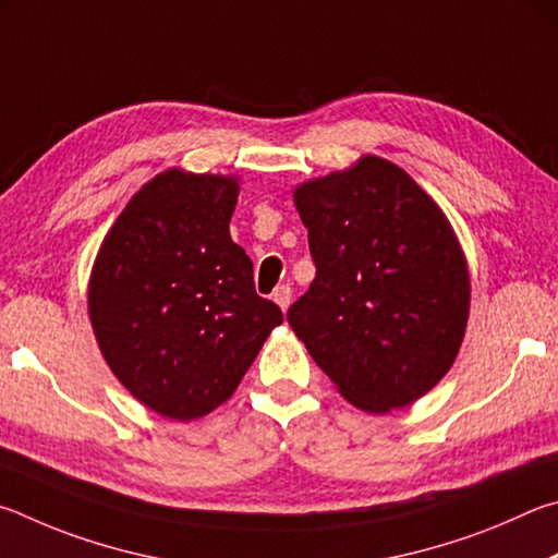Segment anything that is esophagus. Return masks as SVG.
Returning <instances> with one entry per match:
<instances>
[{"mask_svg": "<svg viewBox=\"0 0 558 558\" xmlns=\"http://www.w3.org/2000/svg\"><path fill=\"white\" fill-rule=\"evenodd\" d=\"M271 299H274V304H277L281 311H287L291 306V287L289 284L277 287V289H274Z\"/></svg>", "mask_w": 558, "mask_h": 558, "instance_id": "34e87169", "label": "esophagus"}]
</instances>
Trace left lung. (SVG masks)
Here are the masks:
<instances>
[{
  "label": "left lung",
  "mask_w": 558,
  "mask_h": 558,
  "mask_svg": "<svg viewBox=\"0 0 558 558\" xmlns=\"http://www.w3.org/2000/svg\"><path fill=\"white\" fill-rule=\"evenodd\" d=\"M316 279L289 326L350 404H414L461 350L471 277L451 222L397 163L367 154L301 183Z\"/></svg>",
  "instance_id": "8db88e82"
}]
</instances>
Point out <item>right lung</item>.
Listing matches in <instances>:
<instances>
[{"label":"right lung","instance_id":"add662e5","mask_svg":"<svg viewBox=\"0 0 558 558\" xmlns=\"http://www.w3.org/2000/svg\"><path fill=\"white\" fill-rule=\"evenodd\" d=\"M234 175L169 169L132 195L97 252L87 314L105 363L175 422L228 402L284 316L230 238Z\"/></svg>","mask_w":558,"mask_h":558}]
</instances>
